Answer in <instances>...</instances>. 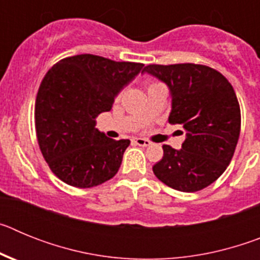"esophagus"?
<instances>
[{
  "instance_id": "1",
  "label": "esophagus",
  "mask_w": 260,
  "mask_h": 260,
  "mask_svg": "<svg viewBox=\"0 0 260 260\" xmlns=\"http://www.w3.org/2000/svg\"><path fill=\"white\" fill-rule=\"evenodd\" d=\"M133 143L138 144V146H141V147L151 146V142L147 141V139H143V138H134V139H133Z\"/></svg>"
}]
</instances>
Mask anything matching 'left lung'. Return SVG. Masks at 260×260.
I'll use <instances>...</instances> for the list:
<instances>
[{"mask_svg":"<svg viewBox=\"0 0 260 260\" xmlns=\"http://www.w3.org/2000/svg\"><path fill=\"white\" fill-rule=\"evenodd\" d=\"M144 73L169 87V123L182 125L181 150L164 144V156L152 167L158 180L174 190L194 192L215 182L233 157L241 130L237 96L217 70L195 63L148 65Z\"/></svg>","mask_w":260,"mask_h":260,"instance_id":"1","label":"left lung"}]
</instances>
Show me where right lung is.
<instances>
[{
	"label": "right lung",
	"instance_id": "right-lung-1",
	"mask_svg": "<svg viewBox=\"0 0 260 260\" xmlns=\"http://www.w3.org/2000/svg\"><path fill=\"white\" fill-rule=\"evenodd\" d=\"M143 66L78 54L49 69L36 96L35 126L41 153L59 180L87 189L116 176L130 141L105 137L96 117L112 109Z\"/></svg>",
	"mask_w": 260,
	"mask_h": 260
}]
</instances>
